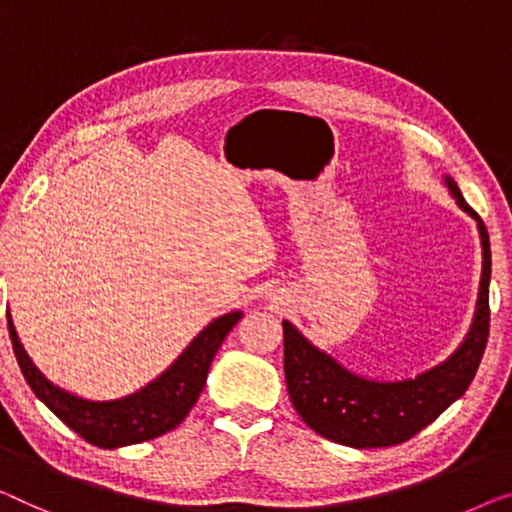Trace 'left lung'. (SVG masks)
Here are the masks:
<instances>
[{
	"mask_svg": "<svg viewBox=\"0 0 512 512\" xmlns=\"http://www.w3.org/2000/svg\"><path fill=\"white\" fill-rule=\"evenodd\" d=\"M445 185L459 208L478 222L482 243V276L473 325L445 362L394 383L369 380L345 369L301 336L292 322L283 320L285 383L292 406L315 434L329 441L350 448H387L408 441L462 397L478 371L489 336V234L450 176H445Z\"/></svg>",
	"mask_w": 512,
	"mask_h": 512,
	"instance_id": "obj_1",
	"label": "left lung"
}]
</instances>
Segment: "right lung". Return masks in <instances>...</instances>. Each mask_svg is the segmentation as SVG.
Wrapping results in <instances>:
<instances>
[{
	"label": "right lung",
	"mask_w": 512,
	"mask_h": 512,
	"mask_svg": "<svg viewBox=\"0 0 512 512\" xmlns=\"http://www.w3.org/2000/svg\"><path fill=\"white\" fill-rule=\"evenodd\" d=\"M241 315V311H234L213 320L192 338V343L181 352V357L162 376L141 387L139 392L113 401L81 399L46 380L20 345L11 315L9 336L20 371H23L32 392L78 436L97 445V448L113 450L167 434L185 420V415L190 413L201 390H204L215 352L236 322L241 320Z\"/></svg>",
	"instance_id": "obj_1"
}]
</instances>
